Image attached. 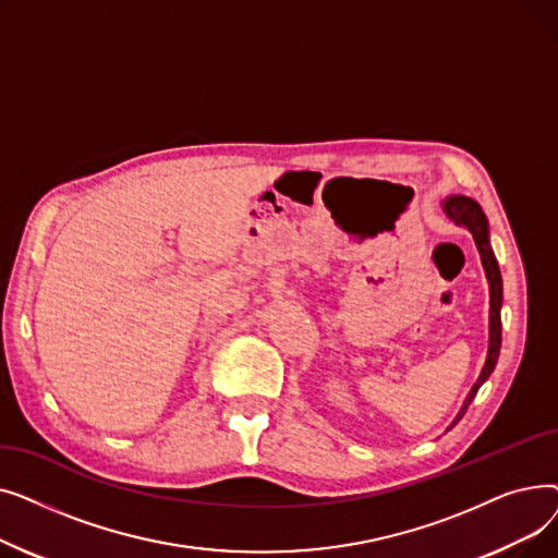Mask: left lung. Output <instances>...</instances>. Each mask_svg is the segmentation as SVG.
<instances>
[{
    "label": "left lung",
    "instance_id": "left-lung-1",
    "mask_svg": "<svg viewBox=\"0 0 558 558\" xmlns=\"http://www.w3.org/2000/svg\"><path fill=\"white\" fill-rule=\"evenodd\" d=\"M441 208L446 213V217L450 221H454L457 226H463L468 228V232L473 234L475 240V246L482 255V267L486 271V280H488V296H490V310H488V353H486V362H484V368L477 377V383L473 385V389L468 391L459 414L454 416L452 425L448 429H452L465 414L468 404L473 402V398L477 396L480 387L486 383V379L490 377L495 364H497V357H500V348H502V318H500V312H502V274H500V267H497V259H495V253L490 248V232H488V219L486 215L482 213L480 203L473 201L471 196H463V194H452V196H446Z\"/></svg>",
    "mask_w": 558,
    "mask_h": 558
}]
</instances>
